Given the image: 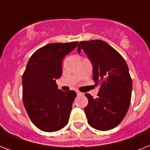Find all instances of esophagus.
<instances>
[{
	"instance_id": "1",
	"label": "esophagus",
	"mask_w": 150,
	"mask_h": 150,
	"mask_svg": "<svg viewBox=\"0 0 150 150\" xmlns=\"http://www.w3.org/2000/svg\"><path fill=\"white\" fill-rule=\"evenodd\" d=\"M76 93H77L78 95H82V94H83V93H81V92H80V91H79V90H77V91H76Z\"/></svg>"
}]
</instances>
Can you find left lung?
<instances>
[{"mask_svg": "<svg viewBox=\"0 0 150 150\" xmlns=\"http://www.w3.org/2000/svg\"><path fill=\"white\" fill-rule=\"evenodd\" d=\"M81 50L93 65V79L100 84L98 98L86 93L88 105L84 108L88 123L99 131L116 127L123 120L131 104L132 80L123 57L101 40L80 42Z\"/></svg>", "mask_w": 150, "mask_h": 150, "instance_id": "1", "label": "left lung"}]
</instances>
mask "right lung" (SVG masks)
<instances>
[{
	"label": "right lung",
	"mask_w": 150,
	"mask_h": 150,
	"mask_svg": "<svg viewBox=\"0 0 150 150\" xmlns=\"http://www.w3.org/2000/svg\"><path fill=\"white\" fill-rule=\"evenodd\" d=\"M78 42L50 43L33 53L23 75V100L30 120L41 131L53 132L68 123L74 90L58 89L56 79L62 75L64 58Z\"/></svg>",
	"instance_id": "add662e5"
}]
</instances>
